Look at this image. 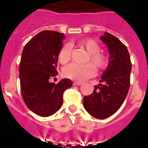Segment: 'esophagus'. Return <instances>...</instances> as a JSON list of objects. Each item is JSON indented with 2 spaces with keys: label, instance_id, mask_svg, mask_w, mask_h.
<instances>
[{
  "label": "esophagus",
  "instance_id": "1",
  "mask_svg": "<svg viewBox=\"0 0 148 148\" xmlns=\"http://www.w3.org/2000/svg\"><path fill=\"white\" fill-rule=\"evenodd\" d=\"M73 85H74V86H81V85H82V83L75 82L73 83Z\"/></svg>",
  "mask_w": 148,
  "mask_h": 148
}]
</instances>
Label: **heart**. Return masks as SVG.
<instances>
[{"label":"heart","instance_id":"1","mask_svg":"<svg viewBox=\"0 0 148 148\" xmlns=\"http://www.w3.org/2000/svg\"><path fill=\"white\" fill-rule=\"evenodd\" d=\"M78 46L88 53L86 58V62L84 65L77 64H70L64 68L62 74L65 78L82 82L88 78L93 77L95 69L103 70L108 66V58L106 56L100 52V45L95 40L92 38H86L78 43ZM71 48L69 44H64L62 46L58 53V60L62 64H65L71 60Z\"/></svg>","mask_w":148,"mask_h":148}]
</instances>
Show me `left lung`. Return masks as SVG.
Segmentation results:
<instances>
[{
    "mask_svg": "<svg viewBox=\"0 0 148 148\" xmlns=\"http://www.w3.org/2000/svg\"><path fill=\"white\" fill-rule=\"evenodd\" d=\"M100 40L108 48L109 63L100 83L92 94L84 98V107L96 119H106L120 108L130 86L131 62L129 51L116 36L105 32Z\"/></svg>",
    "mask_w": 148,
    "mask_h": 148,
    "instance_id": "8db88e82",
    "label": "left lung"
}]
</instances>
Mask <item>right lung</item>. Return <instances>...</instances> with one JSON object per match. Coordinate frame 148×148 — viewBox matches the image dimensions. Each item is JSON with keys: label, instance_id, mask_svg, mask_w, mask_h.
<instances>
[{"label": "right lung", "instance_id": "right-lung-1", "mask_svg": "<svg viewBox=\"0 0 148 148\" xmlns=\"http://www.w3.org/2000/svg\"><path fill=\"white\" fill-rule=\"evenodd\" d=\"M64 34L45 30L24 46L19 63V80L22 98L29 110L38 116H49L60 109L63 92L72 86L70 79L56 84L50 79L56 77L58 53Z\"/></svg>", "mask_w": 148, "mask_h": 148}]
</instances>
